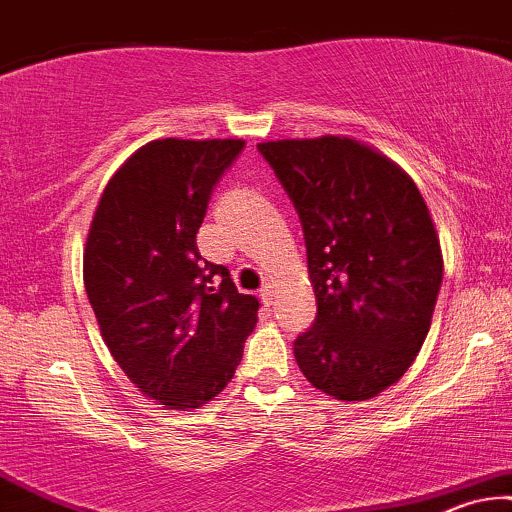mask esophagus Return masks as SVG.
<instances>
[{"mask_svg": "<svg viewBox=\"0 0 512 512\" xmlns=\"http://www.w3.org/2000/svg\"><path fill=\"white\" fill-rule=\"evenodd\" d=\"M276 297H278V290H276L274 283H264V288H262V300L267 302V304H274Z\"/></svg>", "mask_w": 512, "mask_h": 512, "instance_id": "34e87169", "label": "esophagus"}]
</instances>
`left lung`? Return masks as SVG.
<instances>
[{
  "mask_svg": "<svg viewBox=\"0 0 512 512\" xmlns=\"http://www.w3.org/2000/svg\"><path fill=\"white\" fill-rule=\"evenodd\" d=\"M300 215L316 321L295 340L304 378L338 401L378 397L428 338L444 260L416 181L366 141L257 144Z\"/></svg>",
  "mask_w": 512,
  "mask_h": 512,
  "instance_id": "1",
  "label": "left lung"
}]
</instances>
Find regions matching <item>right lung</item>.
I'll use <instances>...</instances> for the list:
<instances>
[{
    "label": "right lung",
    "mask_w": 512,
    "mask_h": 512,
    "mask_svg": "<svg viewBox=\"0 0 512 512\" xmlns=\"http://www.w3.org/2000/svg\"><path fill=\"white\" fill-rule=\"evenodd\" d=\"M243 139H155L108 179L82 255L101 338L141 394L196 411L234 378L260 300L238 293L196 234Z\"/></svg>",
    "instance_id": "add662e5"
}]
</instances>
